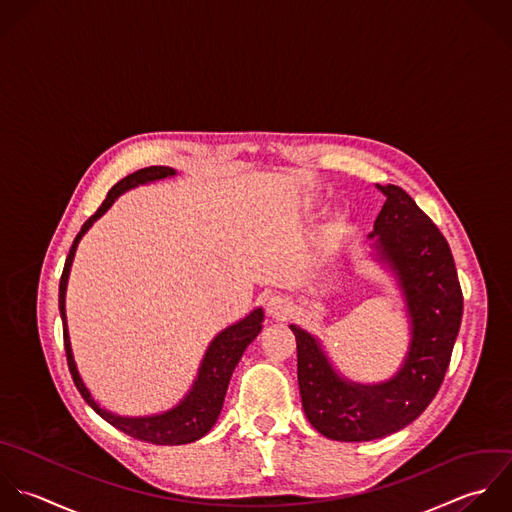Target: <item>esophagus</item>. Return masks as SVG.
<instances>
[{
  "label": "esophagus",
  "mask_w": 512,
  "mask_h": 512,
  "mask_svg": "<svg viewBox=\"0 0 512 512\" xmlns=\"http://www.w3.org/2000/svg\"><path fill=\"white\" fill-rule=\"evenodd\" d=\"M267 313L275 319H283L289 313V301L285 297H279V295L271 297L267 301Z\"/></svg>",
  "instance_id": "1"
}]
</instances>
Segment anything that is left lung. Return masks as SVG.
Listing matches in <instances>:
<instances>
[{"mask_svg":"<svg viewBox=\"0 0 512 512\" xmlns=\"http://www.w3.org/2000/svg\"><path fill=\"white\" fill-rule=\"evenodd\" d=\"M377 189L387 201L369 237L393 269L411 319L401 369L377 385L353 383L333 369L319 339L291 325L305 415L333 441H373L413 423L441 389L461 329L463 291L447 239L407 191L397 185Z\"/></svg>","mask_w":512,"mask_h":512,"instance_id":"obj_1","label":"left lung"}]
</instances>
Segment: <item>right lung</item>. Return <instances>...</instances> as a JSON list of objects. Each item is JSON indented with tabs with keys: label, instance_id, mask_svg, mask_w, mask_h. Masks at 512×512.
<instances>
[{
	"label": "right lung",
	"instance_id": "right-lung-1",
	"mask_svg": "<svg viewBox=\"0 0 512 512\" xmlns=\"http://www.w3.org/2000/svg\"><path fill=\"white\" fill-rule=\"evenodd\" d=\"M175 173L177 171L171 167L153 165V167L139 169V171L123 177L121 181H117L109 189L105 201L99 205L95 215H91L81 225V231L73 239V245L69 249V255L63 265V273L59 279V315L63 321V345H65L69 373H71V379H73L79 395L109 425H113L115 429L123 431L125 435H129L133 439H139V441H145L151 445H185V443H193V441L205 437L211 431V427L215 425V421L221 413L229 379H231L241 355L245 353L247 345L261 333L263 319H265L263 309H255L245 319L223 329L207 347L205 357L199 367V373H197V379L193 381V387L189 389V393L183 397V401H179L177 407H173L161 415L135 417V419L113 415L111 411H105L95 403L89 389L81 381L77 365L73 361L69 333H67V317H65V289H67V277H69V269H71V263L75 257L77 243L87 233V229L93 225V221H97L121 193L129 191L137 185H145V183H151L157 179L171 177Z\"/></svg>",
	"mask_w": 512,
	"mask_h": 512
}]
</instances>
